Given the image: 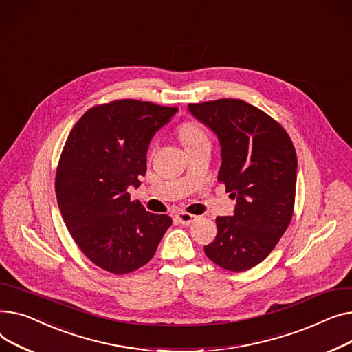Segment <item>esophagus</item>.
<instances>
[{
    "instance_id": "obj_1",
    "label": "esophagus",
    "mask_w": 352,
    "mask_h": 352,
    "mask_svg": "<svg viewBox=\"0 0 352 352\" xmlns=\"http://www.w3.org/2000/svg\"><path fill=\"white\" fill-rule=\"evenodd\" d=\"M176 219H177V221H179L180 224H183V226H190L197 217L193 216V214H190V213L180 212V213L176 214Z\"/></svg>"
}]
</instances>
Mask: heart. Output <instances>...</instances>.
<instances>
[{
	"mask_svg": "<svg viewBox=\"0 0 352 352\" xmlns=\"http://www.w3.org/2000/svg\"><path fill=\"white\" fill-rule=\"evenodd\" d=\"M179 138L186 144V148H193L200 143H210L209 133L201 123L196 120H186L177 129Z\"/></svg>",
	"mask_w": 352,
	"mask_h": 352,
	"instance_id": "obj_1",
	"label": "heart"
}]
</instances>
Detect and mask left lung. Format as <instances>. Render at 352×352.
<instances>
[{"mask_svg":"<svg viewBox=\"0 0 352 352\" xmlns=\"http://www.w3.org/2000/svg\"><path fill=\"white\" fill-rule=\"evenodd\" d=\"M189 111L217 135V180L237 199L233 216L216 219L217 234L204 253L226 270H250L273 252L293 219L294 144L277 120L241 99L189 103Z\"/></svg>","mask_w":352,"mask_h":352,"instance_id":"left-lung-1","label":"left lung"}]
</instances>
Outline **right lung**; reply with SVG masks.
<instances>
[{
  "instance_id": "1",
  "label": "right lung",
  "mask_w": 352,
  "mask_h": 352,
  "mask_svg": "<svg viewBox=\"0 0 352 352\" xmlns=\"http://www.w3.org/2000/svg\"><path fill=\"white\" fill-rule=\"evenodd\" d=\"M177 108L119 99L88 109L62 149L55 193L62 219L94 264L128 274L146 264L172 224L131 200L146 173L151 139Z\"/></svg>"
}]
</instances>
